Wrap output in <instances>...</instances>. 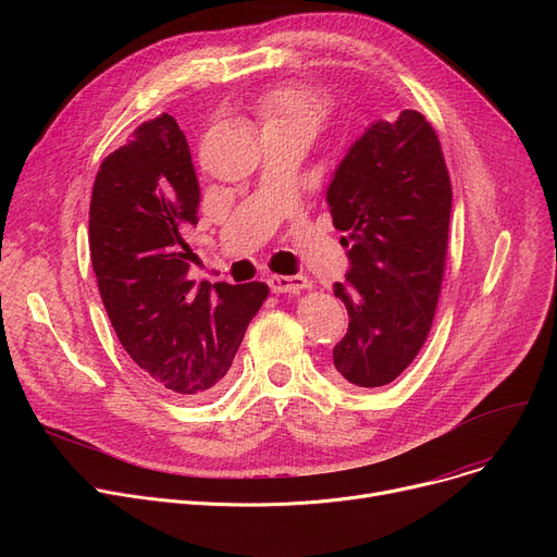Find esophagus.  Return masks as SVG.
<instances>
[{"instance_id": "1", "label": "esophagus", "mask_w": 557, "mask_h": 557, "mask_svg": "<svg viewBox=\"0 0 557 557\" xmlns=\"http://www.w3.org/2000/svg\"><path fill=\"white\" fill-rule=\"evenodd\" d=\"M269 286L273 294H298L300 288L309 286V280L302 275H271Z\"/></svg>"}]
</instances>
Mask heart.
I'll use <instances>...</instances> for the list:
<instances>
[{"label":"heart","instance_id":"heart-1","mask_svg":"<svg viewBox=\"0 0 557 557\" xmlns=\"http://www.w3.org/2000/svg\"><path fill=\"white\" fill-rule=\"evenodd\" d=\"M330 112V99L305 85H280L255 101L261 131H296L315 137Z\"/></svg>","mask_w":557,"mask_h":557}]
</instances>
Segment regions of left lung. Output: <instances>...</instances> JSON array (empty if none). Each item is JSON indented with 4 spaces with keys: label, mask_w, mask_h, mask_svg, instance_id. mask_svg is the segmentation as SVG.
I'll return each mask as SVG.
<instances>
[{
    "label": "left lung",
    "mask_w": 557,
    "mask_h": 557,
    "mask_svg": "<svg viewBox=\"0 0 557 557\" xmlns=\"http://www.w3.org/2000/svg\"><path fill=\"white\" fill-rule=\"evenodd\" d=\"M327 202L349 261L347 286L334 284L349 315L336 376L386 386L420 352L443 284L451 183L431 124L416 110L372 122L338 162Z\"/></svg>",
    "instance_id": "8db88e82"
}]
</instances>
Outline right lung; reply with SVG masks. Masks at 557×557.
I'll list each match as a JSON object with an SVG mask.
<instances>
[{"mask_svg": "<svg viewBox=\"0 0 557 557\" xmlns=\"http://www.w3.org/2000/svg\"><path fill=\"white\" fill-rule=\"evenodd\" d=\"M189 144L171 114L141 124L97 173L90 255L116 338L156 382L178 395L214 393L269 286L187 280L198 221Z\"/></svg>", "mask_w": 557, "mask_h": 557, "instance_id": "obj_1", "label": "right lung"}]
</instances>
